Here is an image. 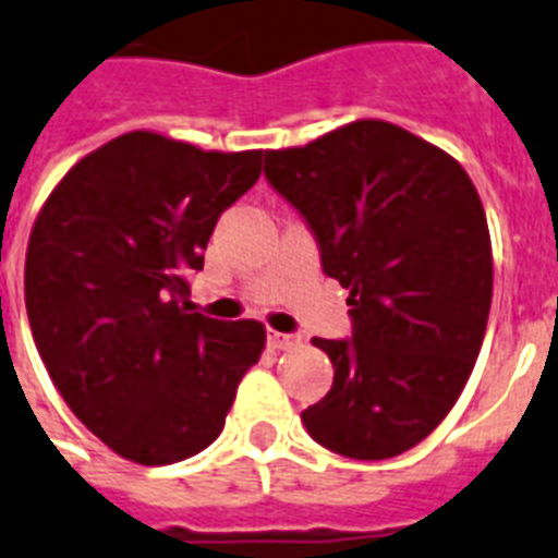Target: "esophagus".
<instances>
[{
    "label": "esophagus",
    "mask_w": 558,
    "mask_h": 558,
    "mask_svg": "<svg viewBox=\"0 0 558 558\" xmlns=\"http://www.w3.org/2000/svg\"><path fill=\"white\" fill-rule=\"evenodd\" d=\"M299 342H302L299 336L279 333V330H270V344H274L276 351H290V348H296Z\"/></svg>",
    "instance_id": "1"
}]
</instances>
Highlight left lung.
<instances>
[{
	"mask_svg": "<svg viewBox=\"0 0 558 558\" xmlns=\"http://www.w3.org/2000/svg\"><path fill=\"white\" fill-rule=\"evenodd\" d=\"M265 177L307 219L353 316L348 342L313 339L336 371L302 413L307 434L365 462L411 450L462 396L485 339L494 251L471 177L381 119L265 150Z\"/></svg>",
	"mask_w": 558,
	"mask_h": 558,
	"instance_id": "8db88e82",
	"label": "left lung"
}]
</instances>
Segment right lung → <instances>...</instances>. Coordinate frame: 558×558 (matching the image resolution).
<instances>
[{"instance_id": "add662e5", "label": "right lung", "mask_w": 558, "mask_h": 558, "mask_svg": "<svg viewBox=\"0 0 558 558\" xmlns=\"http://www.w3.org/2000/svg\"><path fill=\"white\" fill-rule=\"evenodd\" d=\"M262 150H202L131 131L73 165L41 205L25 256L36 351L76 418L128 462L173 464L222 434L265 325L187 311L225 207Z\"/></svg>"}]
</instances>
